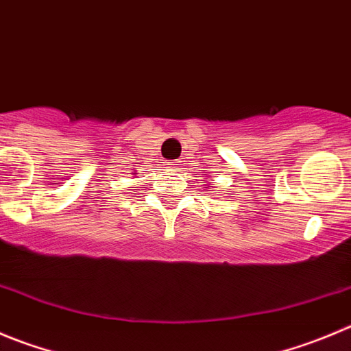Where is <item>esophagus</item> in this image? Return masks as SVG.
I'll return each mask as SVG.
<instances>
[{"label": "esophagus", "instance_id": "34e87169", "mask_svg": "<svg viewBox=\"0 0 351 351\" xmlns=\"http://www.w3.org/2000/svg\"><path fill=\"white\" fill-rule=\"evenodd\" d=\"M169 165H170V169H178L179 162H178V160H176V162H170V163H169Z\"/></svg>", "mask_w": 351, "mask_h": 351}]
</instances>
